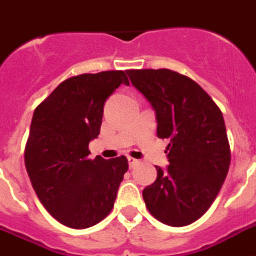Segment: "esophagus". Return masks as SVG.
Instances as JSON below:
<instances>
[{
	"instance_id": "obj_1",
	"label": "esophagus",
	"mask_w": 256,
	"mask_h": 256,
	"mask_svg": "<svg viewBox=\"0 0 256 256\" xmlns=\"http://www.w3.org/2000/svg\"><path fill=\"white\" fill-rule=\"evenodd\" d=\"M128 164H130V168H134L137 164H138V160H134V158L132 157H128Z\"/></svg>"
}]
</instances>
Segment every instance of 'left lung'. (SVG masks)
<instances>
[{"mask_svg":"<svg viewBox=\"0 0 256 256\" xmlns=\"http://www.w3.org/2000/svg\"><path fill=\"white\" fill-rule=\"evenodd\" d=\"M148 99L157 136L168 138V166L145 187L148 210L170 226L195 222L212 206L229 171L230 146L221 110L194 80L170 69L128 70Z\"/></svg>","mask_w":256,"mask_h":256,"instance_id":"8db88e82","label":"left lung"}]
</instances>
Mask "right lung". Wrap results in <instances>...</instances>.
I'll return each instance as SVG.
<instances>
[{
  "label": "right lung",
  "mask_w": 256,
  "mask_h": 256,
  "mask_svg": "<svg viewBox=\"0 0 256 256\" xmlns=\"http://www.w3.org/2000/svg\"><path fill=\"white\" fill-rule=\"evenodd\" d=\"M122 84L123 70L85 73L61 82L34 111L24 164L40 202L62 225L86 229L114 208L128 170L124 156L104 160L90 154L100 132L106 99Z\"/></svg>",
  "instance_id": "right-lung-1"
}]
</instances>
